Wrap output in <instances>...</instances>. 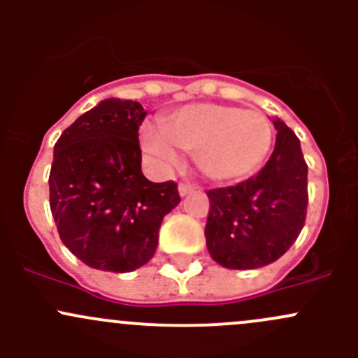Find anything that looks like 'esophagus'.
Wrapping results in <instances>:
<instances>
[{
    "mask_svg": "<svg viewBox=\"0 0 358 358\" xmlns=\"http://www.w3.org/2000/svg\"><path fill=\"white\" fill-rule=\"evenodd\" d=\"M192 192H194V187L189 185V183H180L178 185V194L182 197L189 196V194H192Z\"/></svg>",
    "mask_w": 358,
    "mask_h": 358,
    "instance_id": "obj_1",
    "label": "esophagus"
}]
</instances>
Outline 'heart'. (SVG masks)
<instances>
[{"mask_svg": "<svg viewBox=\"0 0 358 358\" xmlns=\"http://www.w3.org/2000/svg\"><path fill=\"white\" fill-rule=\"evenodd\" d=\"M273 142L268 119L258 110L222 103H190L168 114L162 128L147 124L142 147L159 166H180V150L196 152L197 168L216 183L248 178L265 162Z\"/></svg>", "mask_w": 358, "mask_h": 358, "instance_id": "heart-1", "label": "heart"}]
</instances>
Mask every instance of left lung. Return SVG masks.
Here are the masks:
<instances>
[{
    "mask_svg": "<svg viewBox=\"0 0 358 358\" xmlns=\"http://www.w3.org/2000/svg\"><path fill=\"white\" fill-rule=\"evenodd\" d=\"M275 149L265 168L236 187L209 190L206 246L218 265L262 268L298 239L306 218L308 166L298 136L279 117Z\"/></svg>",
    "mask_w": 358,
    "mask_h": 358,
    "instance_id": "8db88e82",
    "label": "left lung"
}]
</instances>
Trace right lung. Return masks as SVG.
<instances>
[{"instance_id":"obj_1","label":"right lung","mask_w":358,"mask_h":358,"mask_svg":"<svg viewBox=\"0 0 358 358\" xmlns=\"http://www.w3.org/2000/svg\"><path fill=\"white\" fill-rule=\"evenodd\" d=\"M138 102L106 99L60 135L50 171V209L66 246L85 265L133 272L154 256L162 218L180 202L175 182L142 173Z\"/></svg>"}]
</instances>
